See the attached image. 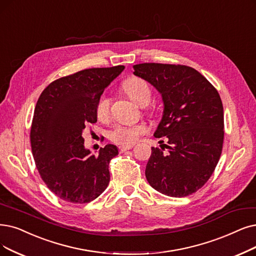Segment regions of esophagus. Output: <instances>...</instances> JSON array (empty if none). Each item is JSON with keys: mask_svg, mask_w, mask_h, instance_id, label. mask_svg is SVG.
Returning a JSON list of instances; mask_svg holds the SVG:
<instances>
[{"mask_svg": "<svg viewBox=\"0 0 256 256\" xmlns=\"http://www.w3.org/2000/svg\"><path fill=\"white\" fill-rule=\"evenodd\" d=\"M132 147H134L132 145H129V146H120V147H118V151H120V153H122V152H125V151L131 149Z\"/></svg>", "mask_w": 256, "mask_h": 256, "instance_id": "34e87169", "label": "esophagus"}]
</instances>
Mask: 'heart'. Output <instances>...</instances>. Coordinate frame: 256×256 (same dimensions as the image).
<instances>
[{"label": "heart", "instance_id": "heart-1", "mask_svg": "<svg viewBox=\"0 0 256 256\" xmlns=\"http://www.w3.org/2000/svg\"><path fill=\"white\" fill-rule=\"evenodd\" d=\"M122 89L134 100L136 103L142 105L148 103L151 91L146 80L134 76L126 80L122 84ZM110 111V98L107 94H102L96 105V114L100 120H105L109 116ZM147 132V127L142 122L138 124H118L109 132V138L118 145L129 146L134 142Z\"/></svg>", "mask_w": 256, "mask_h": 256}]
</instances>
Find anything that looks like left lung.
<instances>
[{"label": "left lung", "instance_id": "8db88e82", "mask_svg": "<svg viewBox=\"0 0 256 256\" xmlns=\"http://www.w3.org/2000/svg\"><path fill=\"white\" fill-rule=\"evenodd\" d=\"M134 68L136 76L160 91L165 106L154 136H166L168 142L160 149L151 148L146 178L165 196H188L208 182L222 154L220 96L205 76L189 66L144 63ZM165 148L167 154L163 153Z\"/></svg>", "mask_w": 256, "mask_h": 256}]
</instances>
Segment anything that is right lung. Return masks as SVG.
Returning <instances> with one entry per match:
<instances>
[{"instance_id":"obj_1","label":"right lung","mask_w":256,"mask_h":256,"mask_svg":"<svg viewBox=\"0 0 256 256\" xmlns=\"http://www.w3.org/2000/svg\"><path fill=\"white\" fill-rule=\"evenodd\" d=\"M124 69L118 65L78 71L54 80L38 100L30 129L32 156L43 182L60 200L86 204L108 186L109 162L118 148L106 145L91 156L82 134L96 122L98 98Z\"/></svg>"}]
</instances>
